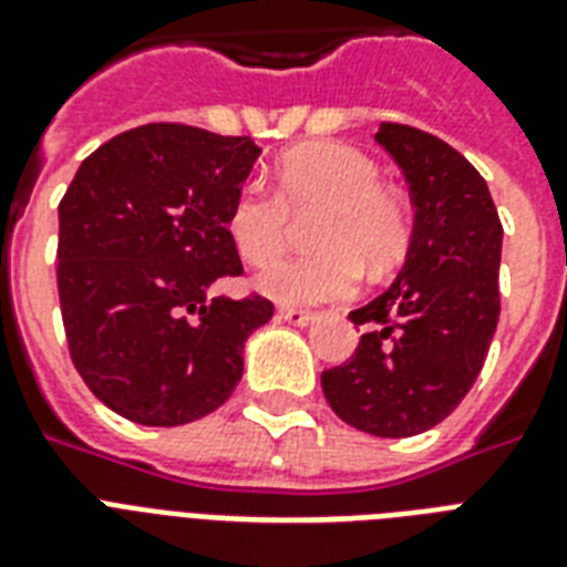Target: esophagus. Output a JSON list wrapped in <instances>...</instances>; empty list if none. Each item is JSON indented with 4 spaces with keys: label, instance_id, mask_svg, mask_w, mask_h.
I'll list each match as a JSON object with an SVG mask.
<instances>
[{
    "label": "esophagus",
    "instance_id": "1",
    "mask_svg": "<svg viewBox=\"0 0 567 567\" xmlns=\"http://www.w3.org/2000/svg\"><path fill=\"white\" fill-rule=\"evenodd\" d=\"M279 318H282L285 323H291V327H309L311 320H315V315L302 309H279Z\"/></svg>",
    "mask_w": 567,
    "mask_h": 567
}]
</instances>
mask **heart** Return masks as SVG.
Returning <instances> with one entry per match:
<instances>
[{"mask_svg":"<svg viewBox=\"0 0 567 567\" xmlns=\"http://www.w3.org/2000/svg\"><path fill=\"white\" fill-rule=\"evenodd\" d=\"M311 244L320 252L285 258L258 276V291L282 306H315L355 291L362 267L382 276L403 261L412 223L403 199L379 185V167L355 146L323 141L297 146L276 164V194L244 182L226 214L238 256L270 265L285 247L288 223L318 212Z\"/></svg>","mask_w":567,"mask_h":567,"instance_id":"1","label":"heart"}]
</instances>
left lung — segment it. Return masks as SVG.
Returning <instances> with one entry per match:
<instances>
[{
	"instance_id": "obj_1",
	"label": "left lung",
	"mask_w": 567,
	"mask_h": 567,
	"mask_svg": "<svg viewBox=\"0 0 567 567\" xmlns=\"http://www.w3.org/2000/svg\"><path fill=\"white\" fill-rule=\"evenodd\" d=\"M377 144L409 185L412 240L394 282L350 311L362 341L320 385L344 423L409 439L444 421L483 371L501 318L503 226L483 176L441 137L382 123Z\"/></svg>"
}]
</instances>
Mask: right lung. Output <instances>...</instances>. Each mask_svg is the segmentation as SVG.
Masks as SVG:
<instances>
[{
    "label": "right lung",
    "instance_id": "1",
    "mask_svg": "<svg viewBox=\"0 0 567 567\" xmlns=\"http://www.w3.org/2000/svg\"><path fill=\"white\" fill-rule=\"evenodd\" d=\"M261 155L252 137L150 123L82 162L58 205V297L75 371L128 421L182 426L220 409L265 297H212L238 276L226 214Z\"/></svg>",
    "mask_w": 567,
    "mask_h": 567
}]
</instances>
